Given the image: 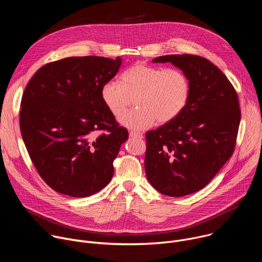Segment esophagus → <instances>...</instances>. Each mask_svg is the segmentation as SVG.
I'll list each match as a JSON object with an SVG mask.
<instances>
[{"label": "esophagus", "mask_w": 262, "mask_h": 262, "mask_svg": "<svg viewBox=\"0 0 262 262\" xmlns=\"http://www.w3.org/2000/svg\"><path fill=\"white\" fill-rule=\"evenodd\" d=\"M129 137L130 138H138V139H142L143 135L141 133H137V132H129Z\"/></svg>", "instance_id": "34e87169"}]
</instances>
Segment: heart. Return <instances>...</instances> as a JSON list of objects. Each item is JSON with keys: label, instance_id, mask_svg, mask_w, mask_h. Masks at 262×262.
<instances>
[{"label": "heart", "instance_id": "1", "mask_svg": "<svg viewBox=\"0 0 262 262\" xmlns=\"http://www.w3.org/2000/svg\"><path fill=\"white\" fill-rule=\"evenodd\" d=\"M191 83L178 68L136 63L116 81L105 82L100 97L110 113L119 117L135 98L136 109L120 117L121 125L135 130L168 123L184 110L190 99Z\"/></svg>", "mask_w": 262, "mask_h": 262}]
</instances>
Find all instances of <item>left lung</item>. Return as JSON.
Masks as SVG:
<instances>
[{"mask_svg":"<svg viewBox=\"0 0 262 262\" xmlns=\"http://www.w3.org/2000/svg\"><path fill=\"white\" fill-rule=\"evenodd\" d=\"M188 76V104L172 121L146 133L145 171L163 195L182 197L200 191L232 156L241 122L237 94L214 64L195 55H167Z\"/></svg>","mask_w":262,"mask_h":262,"instance_id":"left-lung-1","label":"left lung"}]
</instances>
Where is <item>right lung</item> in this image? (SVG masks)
Instances as JSON below:
<instances>
[{
    "label": "right lung",
    "mask_w": 262,
    "mask_h": 262,
    "mask_svg": "<svg viewBox=\"0 0 262 262\" xmlns=\"http://www.w3.org/2000/svg\"><path fill=\"white\" fill-rule=\"evenodd\" d=\"M121 63L120 57L65 58L37 70L24 91L23 140L41 178L60 194L88 197L113 177L128 132L103 104L100 89Z\"/></svg>",
    "instance_id": "right-lung-1"
}]
</instances>
